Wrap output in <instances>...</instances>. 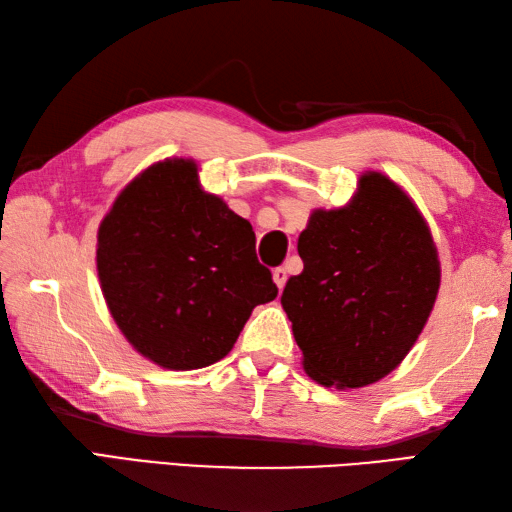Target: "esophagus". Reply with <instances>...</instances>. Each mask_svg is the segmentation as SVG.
Segmentation results:
<instances>
[{
	"instance_id": "34e87169",
	"label": "esophagus",
	"mask_w": 512,
	"mask_h": 512,
	"mask_svg": "<svg viewBox=\"0 0 512 512\" xmlns=\"http://www.w3.org/2000/svg\"><path fill=\"white\" fill-rule=\"evenodd\" d=\"M286 279H288V273H286V268H275L273 270V281L277 284V288L279 290H284V286H286Z\"/></svg>"
}]
</instances>
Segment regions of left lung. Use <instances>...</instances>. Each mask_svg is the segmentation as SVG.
<instances>
[{
  "label": "left lung",
  "mask_w": 512,
  "mask_h": 512,
  "mask_svg": "<svg viewBox=\"0 0 512 512\" xmlns=\"http://www.w3.org/2000/svg\"><path fill=\"white\" fill-rule=\"evenodd\" d=\"M303 273L281 295L306 374L356 389L402 363L440 288L427 222L394 180L367 171L347 206L314 209L299 235Z\"/></svg>",
  "instance_id": "obj_1"
}]
</instances>
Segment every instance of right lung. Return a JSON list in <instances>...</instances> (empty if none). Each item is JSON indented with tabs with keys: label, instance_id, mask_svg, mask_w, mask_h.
Returning <instances> with one entry per match:
<instances>
[{
	"label": "right lung",
	"instance_id": "right-lung-1",
	"mask_svg": "<svg viewBox=\"0 0 512 512\" xmlns=\"http://www.w3.org/2000/svg\"><path fill=\"white\" fill-rule=\"evenodd\" d=\"M96 270L134 350L182 372L224 358L253 308L277 297L253 226L200 187L189 158L156 162L118 193L99 226Z\"/></svg>",
	"mask_w": 512,
	"mask_h": 512
}]
</instances>
